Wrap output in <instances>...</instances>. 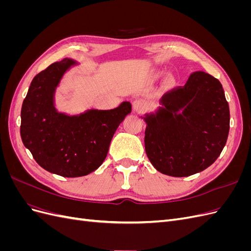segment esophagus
<instances>
[{"label":"esophagus","mask_w":251,"mask_h":251,"mask_svg":"<svg viewBox=\"0 0 251 251\" xmlns=\"http://www.w3.org/2000/svg\"><path fill=\"white\" fill-rule=\"evenodd\" d=\"M146 103L141 100V98H136V100L133 101V109L137 112V113H142L144 110H146Z\"/></svg>","instance_id":"1"}]
</instances>
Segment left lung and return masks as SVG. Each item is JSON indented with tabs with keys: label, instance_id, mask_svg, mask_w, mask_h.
<instances>
[{
	"label": "left lung",
	"instance_id": "obj_1",
	"mask_svg": "<svg viewBox=\"0 0 251 251\" xmlns=\"http://www.w3.org/2000/svg\"><path fill=\"white\" fill-rule=\"evenodd\" d=\"M160 103L156 113L143 117L151 163L172 177L207 169L221 154L229 133V107L221 82L205 72H194L183 87L166 92Z\"/></svg>",
	"mask_w": 251,
	"mask_h": 251
}]
</instances>
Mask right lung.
<instances>
[{
  "mask_svg": "<svg viewBox=\"0 0 251 251\" xmlns=\"http://www.w3.org/2000/svg\"><path fill=\"white\" fill-rule=\"evenodd\" d=\"M75 60L64 58L35 75L23 101L21 137L44 170L75 178L97 170L107 157L119 125L132 111L124 101L113 110H88L66 115L54 107V94Z\"/></svg>",
  "mask_w": 251,
  "mask_h": 251,
  "instance_id": "add662e5",
  "label": "right lung"
}]
</instances>
